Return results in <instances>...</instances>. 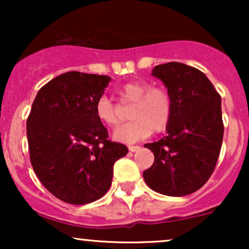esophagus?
I'll return each instance as SVG.
<instances>
[{
	"label": "esophagus",
	"instance_id": "esophagus-1",
	"mask_svg": "<svg viewBox=\"0 0 249 249\" xmlns=\"http://www.w3.org/2000/svg\"><path fill=\"white\" fill-rule=\"evenodd\" d=\"M139 148H141V146H138V145H131V146H128V151H130V152H136Z\"/></svg>",
	"mask_w": 249,
	"mask_h": 249
}]
</instances>
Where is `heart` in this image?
Segmentation results:
<instances>
[{"instance_id":"obj_1","label":"heart","mask_w":249,"mask_h":249,"mask_svg":"<svg viewBox=\"0 0 249 249\" xmlns=\"http://www.w3.org/2000/svg\"><path fill=\"white\" fill-rule=\"evenodd\" d=\"M122 105H132L130 123L113 132V139L125 144H133L147 138L151 133H160L170 124L173 112L172 97L164 87H151L145 81H130L117 90ZM97 119L108 127L119 124L117 105L110 98L102 96L95 104Z\"/></svg>"}]
</instances>
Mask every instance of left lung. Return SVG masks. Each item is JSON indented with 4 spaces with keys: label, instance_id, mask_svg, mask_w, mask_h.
Masks as SVG:
<instances>
[{
    "label": "left lung",
    "instance_id": "1",
    "mask_svg": "<svg viewBox=\"0 0 249 249\" xmlns=\"http://www.w3.org/2000/svg\"><path fill=\"white\" fill-rule=\"evenodd\" d=\"M152 76L167 88L173 112L166 136L145 144L154 162L142 176L156 192L187 196L206 184L218 161L224 137L221 97L204 72L182 63L157 65Z\"/></svg>",
    "mask_w": 249,
    "mask_h": 249
}]
</instances>
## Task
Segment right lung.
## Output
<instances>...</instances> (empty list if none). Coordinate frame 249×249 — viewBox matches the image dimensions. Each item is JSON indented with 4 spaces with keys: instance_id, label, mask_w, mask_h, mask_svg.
Returning <instances> with one entry per match:
<instances>
[{
    "instance_id": "1",
    "label": "right lung",
    "mask_w": 249,
    "mask_h": 249,
    "mask_svg": "<svg viewBox=\"0 0 249 249\" xmlns=\"http://www.w3.org/2000/svg\"><path fill=\"white\" fill-rule=\"evenodd\" d=\"M108 76L69 71L39 89L27 119L30 161L43 186L62 201L85 205L111 186L127 147L107 141L95 104Z\"/></svg>"
}]
</instances>
